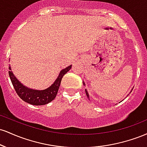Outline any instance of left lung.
<instances>
[{
  "mask_svg": "<svg viewBox=\"0 0 147 147\" xmlns=\"http://www.w3.org/2000/svg\"><path fill=\"white\" fill-rule=\"evenodd\" d=\"M86 95H87V97H88V98H89V95H88V92H87V91H86Z\"/></svg>",
  "mask_w": 147,
  "mask_h": 147,
  "instance_id": "obj_1",
  "label": "left lung"
}]
</instances>
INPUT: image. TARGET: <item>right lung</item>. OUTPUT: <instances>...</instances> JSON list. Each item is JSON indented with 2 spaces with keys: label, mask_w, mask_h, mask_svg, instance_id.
<instances>
[{
  "label": "right lung",
  "mask_w": 147,
  "mask_h": 147,
  "mask_svg": "<svg viewBox=\"0 0 147 147\" xmlns=\"http://www.w3.org/2000/svg\"><path fill=\"white\" fill-rule=\"evenodd\" d=\"M71 67L72 65H70L66 68L63 69L60 72L59 75L57 77L56 81L54 82L51 86L43 90H32L24 86L21 82H18V79L15 77L11 71H9V75L15 91L19 96L20 98H21V99H23L25 102L32 104V105H45L52 102L55 98L63 75L70 70ZM9 69L11 70L10 67Z\"/></svg>",
  "instance_id": "obj_1"
}]
</instances>
